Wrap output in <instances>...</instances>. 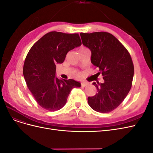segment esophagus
I'll use <instances>...</instances> for the list:
<instances>
[{
	"label": "esophagus",
	"mask_w": 153,
	"mask_h": 153,
	"mask_svg": "<svg viewBox=\"0 0 153 153\" xmlns=\"http://www.w3.org/2000/svg\"><path fill=\"white\" fill-rule=\"evenodd\" d=\"M88 85H89V84H88L87 82H83L81 83V86L82 87H85Z\"/></svg>",
	"instance_id": "1"
}]
</instances>
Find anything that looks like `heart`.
<instances>
[{
  "instance_id": "heart-1",
  "label": "heart",
  "mask_w": 153,
  "mask_h": 153,
  "mask_svg": "<svg viewBox=\"0 0 153 153\" xmlns=\"http://www.w3.org/2000/svg\"><path fill=\"white\" fill-rule=\"evenodd\" d=\"M87 48H85V47H81L80 48V50H79V52H81V51H83V50H86ZM76 75L77 76H79L80 75V73H76Z\"/></svg>"
}]
</instances>
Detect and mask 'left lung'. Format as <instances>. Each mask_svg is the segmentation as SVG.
Wrapping results in <instances>:
<instances>
[{
    "label": "left lung",
    "instance_id": "1",
    "mask_svg": "<svg viewBox=\"0 0 153 153\" xmlns=\"http://www.w3.org/2000/svg\"><path fill=\"white\" fill-rule=\"evenodd\" d=\"M82 43L91 52V62L99 69L103 83L93 82L97 93L88 97L96 112L108 113L120 105L131 89L134 66L131 55L122 43L108 32L80 33Z\"/></svg>",
    "mask_w": 153,
    "mask_h": 153
}]
</instances>
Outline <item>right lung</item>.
Returning <instances> with one entry per match:
<instances>
[{
	"instance_id": "obj_1",
	"label": "right lung",
	"mask_w": 153,
	"mask_h": 153,
	"mask_svg": "<svg viewBox=\"0 0 153 153\" xmlns=\"http://www.w3.org/2000/svg\"><path fill=\"white\" fill-rule=\"evenodd\" d=\"M82 45L78 34L52 31L34 44L27 53L23 73L29 89L41 107L56 111L66 105L71 91L80 87L73 79L55 77V64H61L67 53Z\"/></svg>"
}]
</instances>
